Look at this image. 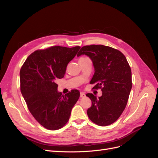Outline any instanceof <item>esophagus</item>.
<instances>
[{
    "instance_id": "esophagus-1",
    "label": "esophagus",
    "mask_w": 158,
    "mask_h": 158,
    "mask_svg": "<svg viewBox=\"0 0 158 158\" xmlns=\"http://www.w3.org/2000/svg\"><path fill=\"white\" fill-rule=\"evenodd\" d=\"M80 98H85V94L84 93H83V92H81V93H80Z\"/></svg>"
}]
</instances>
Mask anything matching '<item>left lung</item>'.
I'll return each instance as SVG.
<instances>
[{"mask_svg": "<svg viewBox=\"0 0 158 158\" xmlns=\"http://www.w3.org/2000/svg\"><path fill=\"white\" fill-rule=\"evenodd\" d=\"M84 55L92 60L94 67L89 83L102 91L98 98L92 94H86L92 102L88 116L98 125H109L117 120L126 107L132 88L131 67L121 51L108 46H84L77 56Z\"/></svg>", "mask_w": 158, "mask_h": 158, "instance_id": "1", "label": "left lung"}]
</instances>
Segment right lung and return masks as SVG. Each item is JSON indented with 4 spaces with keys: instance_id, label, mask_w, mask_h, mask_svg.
I'll use <instances>...</instances> for the list:
<instances>
[{
    "instance_id": "right-lung-1",
    "label": "right lung",
    "mask_w": 158,
    "mask_h": 158,
    "mask_svg": "<svg viewBox=\"0 0 158 158\" xmlns=\"http://www.w3.org/2000/svg\"><path fill=\"white\" fill-rule=\"evenodd\" d=\"M80 47L54 46L33 52L20 70V89L28 109L36 121L49 130H57L69 120L72 109L80 98L73 89L62 95L56 80L63 78L66 66Z\"/></svg>"
}]
</instances>
